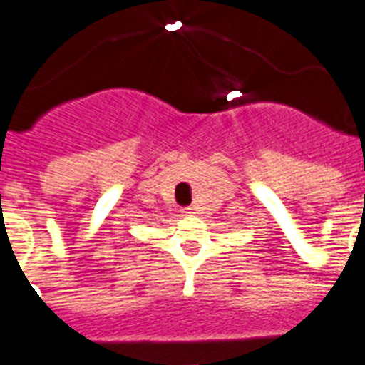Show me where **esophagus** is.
<instances>
[{"instance_id":"obj_1","label":"esophagus","mask_w":365,"mask_h":365,"mask_svg":"<svg viewBox=\"0 0 365 365\" xmlns=\"http://www.w3.org/2000/svg\"><path fill=\"white\" fill-rule=\"evenodd\" d=\"M182 215H192V214H195V208H193V206H186V208H182Z\"/></svg>"}]
</instances>
